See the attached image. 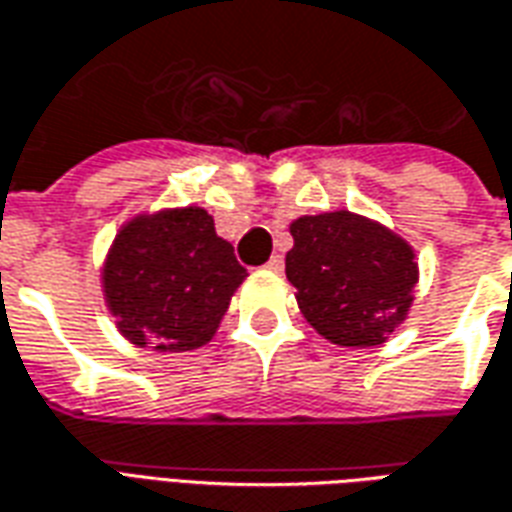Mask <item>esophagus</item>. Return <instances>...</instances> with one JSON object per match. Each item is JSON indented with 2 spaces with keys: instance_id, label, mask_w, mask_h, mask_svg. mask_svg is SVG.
<instances>
[{
  "instance_id": "34e87169",
  "label": "esophagus",
  "mask_w": 512,
  "mask_h": 512,
  "mask_svg": "<svg viewBox=\"0 0 512 512\" xmlns=\"http://www.w3.org/2000/svg\"><path fill=\"white\" fill-rule=\"evenodd\" d=\"M268 271H282L285 268V257L282 255H271V260L266 263Z\"/></svg>"
}]
</instances>
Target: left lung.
<instances>
[{"label": "left lung", "instance_id": "left-lung-1", "mask_svg": "<svg viewBox=\"0 0 512 512\" xmlns=\"http://www.w3.org/2000/svg\"><path fill=\"white\" fill-rule=\"evenodd\" d=\"M290 235L285 274L304 318L326 340L370 348L406 321L417 263L400 235L351 211L301 216Z\"/></svg>", "mask_w": 512, "mask_h": 512}]
</instances>
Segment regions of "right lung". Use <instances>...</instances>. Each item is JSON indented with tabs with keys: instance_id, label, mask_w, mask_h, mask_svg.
I'll use <instances>...</instances> for the list:
<instances>
[{
	"instance_id": "add662e5",
	"label": "right lung",
	"mask_w": 512,
	"mask_h": 512,
	"mask_svg": "<svg viewBox=\"0 0 512 512\" xmlns=\"http://www.w3.org/2000/svg\"><path fill=\"white\" fill-rule=\"evenodd\" d=\"M246 268L197 205L136 216L104 263L106 307L139 348L194 351L213 337Z\"/></svg>"
}]
</instances>
